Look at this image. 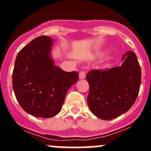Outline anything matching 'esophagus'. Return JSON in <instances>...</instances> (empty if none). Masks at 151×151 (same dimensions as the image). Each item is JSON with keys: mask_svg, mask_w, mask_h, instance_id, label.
I'll return each instance as SVG.
<instances>
[{"mask_svg": "<svg viewBox=\"0 0 151 151\" xmlns=\"http://www.w3.org/2000/svg\"><path fill=\"white\" fill-rule=\"evenodd\" d=\"M86 77V73L84 72V71H80V74H79V78L80 79V80H83V79H84Z\"/></svg>", "mask_w": 151, "mask_h": 151, "instance_id": "esophagus-1", "label": "esophagus"}]
</instances>
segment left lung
Wrapping results in <instances>:
<instances>
[{"mask_svg":"<svg viewBox=\"0 0 151 151\" xmlns=\"http://www.w3.org/2000/svg\"><path fill=\"white\" fill-rule=\"evenodd\" d=\"M121 66L91 70L86 75L89 84L88 107L102 120H111L127 112L136 101L141 85V68L136 55L127 51Z\"/></svg>","mask_w":151,"mask_h":151,"instance_id":"obj_1","label":"left lung"}]
</instances>
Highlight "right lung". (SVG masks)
<instances>
[{
	"label": "right lung",
	"mask_w": 151,
	"mask_h": 151,
	"mask_svg": "<svg viewBox=\"0 0 151 151\" xmlns=\"http://www.w3.org/2000/svg\"><path fill=\"white\" fill-rule=\"evenodd\" d=\"M54 41L47 36L31 41L18 53L12 73L17 101L25 112L39 118L57 115L68 90L79 78L77 71L66 72L54 65Z\"/></svg>",
	"instance_id": "obj_1"
}]
</instances>
